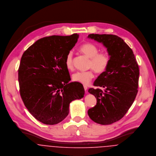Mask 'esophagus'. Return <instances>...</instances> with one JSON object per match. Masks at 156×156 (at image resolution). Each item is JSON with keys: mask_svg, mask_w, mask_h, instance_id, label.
<instances>
[{"mask_svg": "<svg viewBox=\"0 0 156 156\" xmlns=\"http://www.w3.org/2000/svg\"><path fill=\"white\" fill-rule=\"evenodd\" d=\"M83 87H84V89H85V92H86V93H87V89H88V87H87L86 85H84Z\"/></svg>", "mask_w": 156, "mask_h": 156, "instance_id": "34e87169", "label": "esophagus"}]
</instances>
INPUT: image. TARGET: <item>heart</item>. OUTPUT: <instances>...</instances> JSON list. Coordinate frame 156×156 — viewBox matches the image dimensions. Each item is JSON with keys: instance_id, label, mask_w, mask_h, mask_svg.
I'll return each mask as SVG.
<instances>
[{"instance_id": "heart-1", "label": "heart", "mask_w": 156, "mask_h": 156, "mask_svg": "<svg viewBox=\"0 0 156 156\" xmlns=\"http://www.w3.org/2000/svg\"><path fill=\"white\" fill-rule=\"evenodd\" d=\"M79 50L87 57L90 58L88 64L89 68L93 69L98 74L103 73L107 70L110 63V56L107 51L98 52V47L90 43L81 45ZM65 64L68 70L73 69V55L71 51L67 54ZM94 77L93 70L90 69L87 71H77L73 74L72 79L75 82L87 85Z\"/></svg>"}]
</instances>
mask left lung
Returning <instances> with one entry per match:
<instances>
[{
  "label": "left lung",
  "mask_w": 156,
  "mask_h": 156,
  "mask_svg": "<svg viewBox=\"0 0 156 156\" xmlns=\"http://www.w3.org/2000/svg\"><path fill=\"white\" fill-rule=\"evenodd\" d=\"M88 38L107 48L110 63L90 88L97 98L96 105L88 114L95 122L109 125L120 120L129 111L137 93L139 69L132 50L120 37L111 34H89Z\"/></svg>",
  "instance_id": "obj_1"
}]
</instances>
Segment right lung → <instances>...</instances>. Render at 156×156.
<instances>
[{
  "instance_id": "add662e5",
  "label": "right lung",
  "mask_w": 156,
  "mask_h": 156,
  "mask_svg": "<svg viewBox=\"0 0 156 156\" xmlns=\"http://www.w3.org/2000/svg\"><path fill=\"white\" fill-rule=\"evenodd\" d=\"M78 38L77 34L47 37L23 54L18 70L20 94L30 114L45 124L61 122L68 115L69 103L84 96L82 84L69 82L65 64Z\"/></svg>"
}]
</instances>
